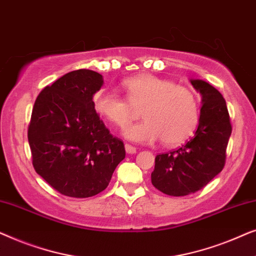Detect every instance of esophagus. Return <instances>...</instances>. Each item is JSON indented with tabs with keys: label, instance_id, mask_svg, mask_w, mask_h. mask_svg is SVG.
I'll return each mask as SVG.
<instances>
[{
	"label": "esophagus",
	"instance_id": "obj_1",
	"mask_svg": "<svg viewBox=\"0 0 256 256\" xmlns=\"http://www.w3.org/2000/svg\"><path fill=\"white\" fill-rule=\"evenodd\" d=\"M124 149H126V152H127V154H135L136 152L135 146H132L130 144H127V143L124 144Z\"/></svg>",
	"mask_w": 256,
	"mask_h": 256
}]
</instances>
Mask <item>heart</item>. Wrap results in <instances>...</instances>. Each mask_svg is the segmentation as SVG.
Returning a JSON list of instances; mask_svg holds the SVG:
<instances>
[{"label":"heart","mask_w":256,"mask_h":256,"mask_svg":"<svg viewBox=\"0 0 256 256\" xmlns=\"http://www.w3.org/2000/svg\"><path fill=\"white\" fill-rule=\"evenodd\" d=\"M127 100L101 90L93 96V107L116 127L124 128L132 120L136 110L144 121L129 126L124 136L129 141L149 143L162 138L166 146H177L190 138L199 120V104L188 87L143 73L121 84Z\"/></svg>","instance_id":"1"}]
</instances>
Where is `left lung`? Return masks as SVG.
I'll return each mask as SVG.
<instances>
[{
	"mask_svg": "<svg viewBox=\"0 0 256 256\" xmlns=\"http://www.w3.org/2000/svg\"><path fill=\"white\" fill-rule=\"evenodd\" d=\"M190 82L202 96L197 130L180 149L157 155L152 172L154 186L174 197L194 194L222 170L232 132L226 101L219 90L200 79Z\"/></svg>",
	"mask_w": 256,
	"mask_h": 256,
	"instance_id": "left-lung-1",
	"label": "left lung"
}]
</instances>
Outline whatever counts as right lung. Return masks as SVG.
Returning a JSON list of instances; mask_svg holds the SVG:
<instances>
[{"label":"right lung","instance_id":"obj_1","mask_svg":"<svg viewBox=\"0 0 256 256\" xmlns=\"http://www.w3.org/2000/svg\"><path fill=\"white\" fill-rule=\"evenodd\" d=\"M104 85L100 73L76 70L46 86L34 101L28 140L36 172L54 190L73 198L100 194L124 158L93 107Z\"/></svg>","mask_w":256,"mask_h":256}]
</instances>
